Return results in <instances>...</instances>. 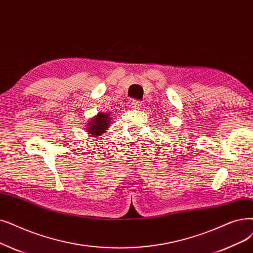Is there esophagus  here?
I'll return each instance as SVG.
<instances>
[{"mask_svg": "<svg viewBox=\"0 0 253 253\" xmlns=\"http://www.w3.org/2000/svg\"><path fill=\"white\" fill-rule=\"evenodd\" d=\"M142 106V103L138 100H133L132 102H131V107H132L133 109H140Z\"/></svg>", "mask_w": 253, "mask_h": 253, "instance_id": "1", "label": "esophagus"}]
</instances>
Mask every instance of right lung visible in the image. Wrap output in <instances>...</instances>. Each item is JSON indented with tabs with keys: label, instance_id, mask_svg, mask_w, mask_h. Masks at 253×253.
Instances as JSON below:
<instances>
[{
	"label": "right lung",
	"instance_id": "right-lung-1",
	"mask_svg": "<svg viewBox=\"0 0 253 253\" xmlns=\"http://www.w3.org/2000/svg\"><path fill=\"white\" fill-rule=\"evenodd\" d=\"M109 114L111 113H99L94 118H91L84 128L87 134L97 137L105 133L106 130L111 126L112 121L114 120Z\"/></svg>",
	"mask_w": 253,
	"mask_h": 253
}]
</instances>
